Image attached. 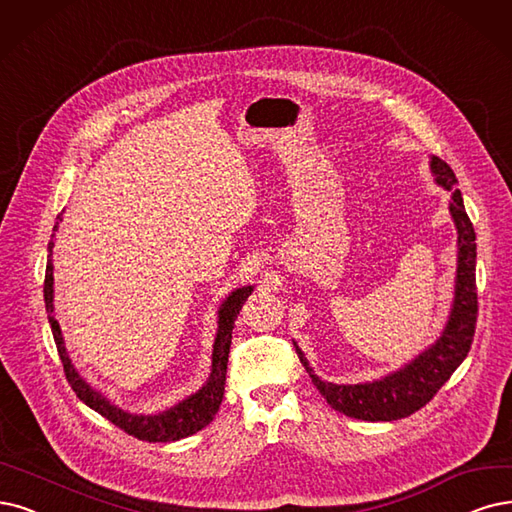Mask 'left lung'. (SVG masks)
Masks as SVG:
<instances>
[{
    "label": "left lung",
    "instance_id": "8db88e82",
    "mask_svg": "<svg viewBox=\"0 0 512 512\" xmlns=\"http://www.w3.org/2000/svg\"><path fill=\"white\" fill-rule=\"evenodd\" d=\"M430 173L434 183L451 194L449 213L458 232V268L456 285H453V301L447 323L437 342L411 358L401 369L365 384H333L320 380L312 371L306 354L301 352L297 342H293L299 361L310 373L318 392L325 396V401L335 411L348 415V418L365 422H392L407 418V415L422 409L439 392L451 373L462 365L470 350L477 325L475 227H472L466 215L462 192L456 189L458 179L449 164L437 156H430Z\"/></svg>",
    "mask_w": 512,
    "mask_h": 512
}]
</instances>
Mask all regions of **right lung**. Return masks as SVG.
<instances>
[{"mask_svg":"<svg viewBox=\"0 0 512 512\" xmlns=\"http://www.w3.org/2000/svg\"><path fill=\"white\" fill-rule=\"evenodd\" d=\"M63 221V213L56 217L54 230H59V223ZM52 251H54V234L48 242V263H46V280H44V301H46V312H48V323L54 335L56 350L63 361V369L67 375V382L71 384L73 392L78 394V399L86 403L90 409L101 413L111 424H116L124 432L132 434V437L139 441L149 443H170L179 441L185 437H192L198 430L213 422L215 413L219 411V405L223 401V390H225V373H227V356H230L232 346V331H234V320L242 308V301L251 295L253 287H240L234 289L227 295L217 310V335L213 344V363L211 373H208L206 382L200 390L194 394L185 396L183 401L177 405L168 407L160 413H130L116 403H111L107 396L90 386L84 377L73 367L69 352L65 348V339L59 320L54 316V266H52Z\"/></svg>","mask_w":512,"mask_h":512,"instance_id":"1","label":"right lung"}]
</instances>
